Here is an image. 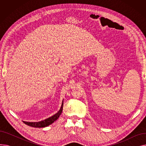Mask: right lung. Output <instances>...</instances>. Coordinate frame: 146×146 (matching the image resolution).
Wrapping results in <instances>:
<instances>
[{"label":"right lung","mask_w":146,"mask_h":146,"mask_svg":"<svg viewBox=\"0 0 146 146\" xmlns=\"http://www.w3.org/2000/svg\"><path fill=\"white\" fill-rule=\"evenodd\" d=\"M63 100L62 101V104H61V108L60 110L54 115L51 116V117H49L44 120L39 121V122H27V121H24V123L30 127H35V128H42L47 127L51 124H52L54 122L56 121L60 117L61 112L63 111Z\"/></svg>","instance_id":"1"}]
</instances>
